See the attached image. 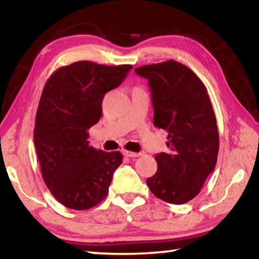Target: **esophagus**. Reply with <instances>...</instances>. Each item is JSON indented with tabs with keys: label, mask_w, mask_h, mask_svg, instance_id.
Segmentation results:
<instances>
[{
	"label": "esophagus",
	"mask_w": 259,
	"mask_h": 259,
	"mask_svg": "<svg viewBox=\"0 0 259 259\" xmlns=\"http://www.w3.org/2000/svg\"><path fill=\"white\" fill-rule=\"evenodd\" d=\"M123 155L128 156V157H138L142 155V153H136V152H130V151H126V150H123Z\"/></svg>",
	"instance_id": "1"
}]
</instances>
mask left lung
<instances>
[{
    "mask_svg": "<svg viewBox=\"0 0 259 259\" xmlns=\"http://www.w3.org/2000/svg\"><path fill=\"white\" fill-rule=\"evenodd\" d=\"M135 72L148 80L154 125L168 133L169 151L155 155L157 170L147 186L165 202L186 203L199 194L217 162L218 128L207 88L174 59Z\"/></svg>",
    "mask_w": 259,
    "mask_h": 259,
    "instance_id": "left-lung-1",
    "label": "left lung"
}]
</instances>
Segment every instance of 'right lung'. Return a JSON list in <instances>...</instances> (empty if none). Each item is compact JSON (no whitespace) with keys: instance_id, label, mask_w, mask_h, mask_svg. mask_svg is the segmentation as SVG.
Segmentation results:
<instances>
[{"instance_id":"1","label":"right lung","mask_w":259,"mask_h":259,"mask_svg":"<svg viewBox=\"0 0 259 259\" xmlns=\"http://www.w3.org/2000/svg\"><path fill=\"white\" fill-rule=\"evenodd\" d=\"M133 68L76 61L60 67L43 88L34 128V144L43 181L69 209L85 210L106 198L120 152L89 145V130L102 117L105 94Z\"/></svg>"}]
</instances>
